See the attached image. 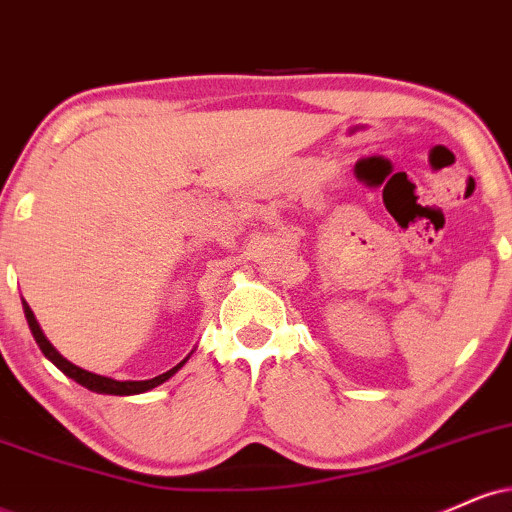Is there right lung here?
Segmentation results:
<instances>
[{
	"mask_svg": "<svg viewBox=\"0 0 512 512\" xmlns=\"http://www.w3.org/2000/svg\"><path fill=\"white\" fill-rule=\"evenodd\" d=\"M23 313H26L28 327H31L35 344L40 346V351H43L45 358L55 363V366L60 368L62 373L67 375V378H72L74 383H79L81 387H86V390H91V392H98V395H120V397H125V395H142V392L154 390V387L166 383L168 378H173V375L178 373L182 366H185L187 358L192 356V351H190V354L182 358L178 366H173L170 370H166V373L156 375V378H151V380H115V378H105V375L91 373V370L79 368V366H74L72 361H67V358H64L60 351H57L55 346L50 344V339L45 337L43 330H40V325H38V320H35L31 305H28L26 301H23Z\"/></svg>",
	"mask_w": 512,
	"mask_h": 512,
	"instance_id": "obj_1",
	"label": "right lung"
}]
</instances>
